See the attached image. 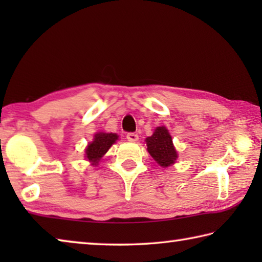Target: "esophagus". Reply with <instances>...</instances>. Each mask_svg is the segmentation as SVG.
<instances>
[{"label":"esophagus","instance_id":"obj_1","mask_svg":"<svg viewBox=\"0 0 262 262\" xmlns=\"http://www.w3.org/2000/svg\"><path fill=\"white\" fill-rule=\"evenodd\" d=\"M127 140L130 141V142H135V141L139 140V135L135 134V133H128Z\"/></svg>","mask_w":262,"mask_h":262}]
</instances>
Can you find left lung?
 <instances>
[{
    "mask_svg": "<svg viewBox=\"0 0 262 262\" xmlns=\"http://www.w3.org/2000/svg\"><path fill=\"white\" fill-rule=\"evenodd\" d=\"M148 151L163 167L170 166L176 162L178 154L172 144V137L165 127H157L151 136L145 139Z\"/></svg>",
    "mask_w": 262,
    "mask_h": 262,
    "instance_id": "1",
    "label": "left lung"
}]
</instances>
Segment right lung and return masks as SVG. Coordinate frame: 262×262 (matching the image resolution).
I'll use <instances>...</instances> for the list:
<instances>
[{"mask_svg":"<svg viewBox=\"0 0 262 262\" xmlns=\"http://www.w3.org/2000/svg\"><path fill=\"white\" fill-rule=\"evenodd\" d=\"M117 140L118 135L113 134V133H98V134H96L94 141L88 145L85 150L86 158L96 164Z\"/></svg>","mask_w":262,"mask_h":262,"instance_id":"add662e5","label":"right lung"}]
</instances>
